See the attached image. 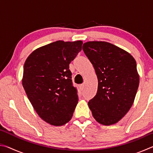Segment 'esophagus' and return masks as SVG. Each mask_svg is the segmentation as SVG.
Wrapping results in <instances>:
<instances>
[{
  "instance_id": "1",
  "label": "esophagus",
  "mask_w": 153,
  "mask_h": 153,
  "mask_svg": "<svg viewBox=\"0 0 153 153\" xmlns=\"http://www.w3.org/2000/svg\"><path fill=\"white\" fill-rule=\"evenodd\" d=\"M79 88H80V89H81V90H83V89H84V84H80L79 85Z\"/></svg>"
}]
</instances>
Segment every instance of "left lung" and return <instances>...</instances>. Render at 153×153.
<instances>
[{
	"mask_svg": "<svg viewBox=\"0 0 153 153\" xmlns=\"http://www.w3.org/2000/svg\"><path fill=\"white\" fill-rule=\"evenodd\" d=\"M83 51L98 77V90L88 106L98 123L118 122L133 105L139 86L135 59L128 52L107 42H88Z\"/></svg>",
	"mask_w": 153,
	"mask_h": 153,
	"instance_id": "8db88e82",
	"label": "left lung"
}]
</instances>
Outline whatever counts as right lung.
Masks as SVG:
<instances>
[{
	"label": "right lung",
	"mask_w": 153,
	"mask_h": 153,
	"mask_svg": "<svg viewBox=\"0 0 153 153\" xmlns=\"http://www.w3.org/2000/svg\"><path fill=\"white\" fill-rule=\"evenodd\" d=\"M82 44L56 41L36 49L25 62L23 87L38 115L51 125L65 124L76 108L78 95L69 65Z\"/></svg>",
	"instance_id": "right-lung-1"
}]
</instances>
